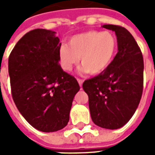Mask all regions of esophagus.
<instances>
[{
	"label": "esophagus",
	"mask_w": 155,
	"mask_h": 155,
	"mask_svg": "<svg viewBox=\"0 0 155 155\" xmlns=\"http://www.w3.org/2000/svg\"><path fill=\"white\" fill-rule=\"evenodd\" d=\"M77 81L78 83H79V84H80V86H82V84H83V80H81V79H80V78H77Z\"/></svg>",
	"instance_id": "1"
}]
</instances>
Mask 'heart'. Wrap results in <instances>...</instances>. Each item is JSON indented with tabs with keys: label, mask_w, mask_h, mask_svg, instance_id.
I'll return each instance as SVG.
<instances>
[{
	"label": "heart",
	"mask_w": 155,
	"mask_h": 155,
	"mask_svg": "<svg viewBox=\"0 0 155 155\" xmlns=\"http://www.w3.org/2000/svg\"><path fill=\"white\" fill-rule=\"evenodd\" d=\"M68 44L61 45L59 58L61 67L70 71L81 58V72L98 74L105 71L117 51V40L111 32L91 31L71 36Z\"/></svg>",
	"instance_id": "obj_1"
}]
</instances>
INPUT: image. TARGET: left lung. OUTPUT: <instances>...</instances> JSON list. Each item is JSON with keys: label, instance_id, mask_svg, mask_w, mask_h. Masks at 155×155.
I'll return each mask as SVG.
<instances>
[{"label": "left lung", "instance_id": "8db88e82", "mask_svg": "<svg viewBox=\"0 0 155 155\" xmlns=\"http://www.w3.org/2000/svg\"><path fill=\"white\" fill-rule=\"evenodd\" d=\"M115 32L118 52L109 67L84 81L91 119L96 125L116 130L131 119L141 100L143 60L133 35L120 25H104Z\"/></svg>", "mask_w": 155, "mask_h": 155}]
</instances>
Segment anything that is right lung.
<instances>
[{"label": "right lung", "instance_id": "obj_1", "mask_svg": "<svg viewBox=\"0 0 155 155\" xmlns=\"http://www.w3.org/2000/svg\"><path fill=\"white\" fill-rule=\"evenodd\" d=\"M55 32L35 29L26 33L10 54L8 70L13 101L25 120L42 132L67 125L76 79L59 64L60 39Z\"/></svg>", "mask_w": 155, "mask_h": 155}]
</instances>
